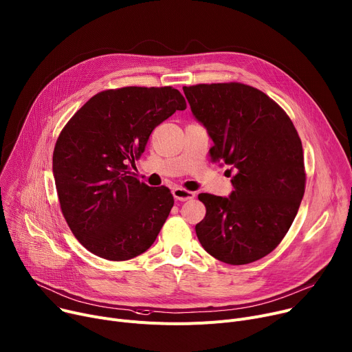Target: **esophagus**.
<instances>
[{"mask_svg": "<svg viewBox=\"0 0 352 352\" xmlns=\"http://www.w3.org/2000/svg\"><path fill=\"white\" fill-rule=\"evenodd\" d=\"M173 197L179 201H187V200L195 199L196 193L188 192V190H186V188H182V187H176V188H173Z\"/></svg>", "mask_w": 352, "mask_h": 352, "instance_id": "esophagus-1", "label": "esophagus"}]
</instances>
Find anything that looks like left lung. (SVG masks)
Masks as SVG:
<instances>
[{
	"mask_svg": "<svg viewBox=\"0 0 352 352\" xmlns=\"http://www.w3.org/2000/svg\"><path fill=\"white\" fill-rule=\"evenodd\" d=\"M192 113L214 145L212 162L231 166L228 197L199 195L206 217L201 247L230 265L272 252L289 231L305 195L302 141L292 120L261 90L242 83L183 87Z\"/></svg>",
	"mask_w": 352,
	"mask_h": 352,
	"instance_id": "1",
	"label": "left lung"
}]
</instances>
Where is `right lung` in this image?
I'll use <instances>...</instances> for the list:
<instances>
[{
	"instance_id": "right-lung-1",
	"label": "right lung",
	"mask_w": 352,
	"mask_h": 352,
	"mask_svg": "<svg viewBox=\"0 0 352 352\" xmlns=\"http://www.w3.org/2000/svg\"><path fill=\"white\" fill-rule=\"evenodd\" d=\"M186 100L173 87H122L91 97L62 129L53 176L63 217L91 254L126 261L151 248L173 207L165 186L149 187L129 166L151 132Z\"/></svg>"
}]
</instances>
